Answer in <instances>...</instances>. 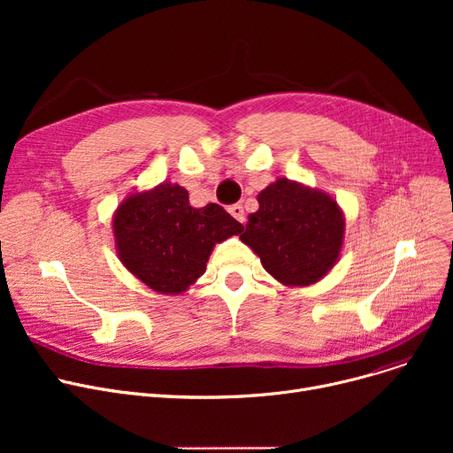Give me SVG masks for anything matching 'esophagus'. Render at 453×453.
<instances>
[{
    "instance_id": "esophagus-1",
    "label": "esophagus",
    "mask_w": 453,
    "mask_h": 453,
    "mask_svg": "<svg viewBox=\"0 0 453 453\" xmlns=\"http://www.w3.org/2000/svg\"><path fill=\"white\" fill-rule=\"evenodd\" d=\"M229 212H231V217H233V219H236V220H239L241 224H244L246 217H244V207H242L241 203H234V205H231V207H229Z\"/></svg>"
}]
</instances>
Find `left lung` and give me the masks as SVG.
Returning <instances> with one entry per match:
<instances>
[{
    "label": "left lung",
    "mask_w": 453,
    "mask_h": 453,
    "mask_svg": "<svg viewBox=\"0 0 453 453\" xmlns=\"http://www.w3.org/2000/svg\"><path fill=\"white\" fill-rule=\"evenodd\" d=\"M241 241L260 257L284 287H308L338 263L345 217L338 202L319 188L277 178L257 196Z\"/></svg>",
    "instance_id": "left-lung-1"
}]
</instances>
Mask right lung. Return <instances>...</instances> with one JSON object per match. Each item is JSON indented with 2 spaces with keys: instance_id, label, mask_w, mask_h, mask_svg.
Listing matches in <instances>:
<instances>
[{
  "instance_id": "right-lung-1",
  "label": "right lung",
  "mask_w": 453,
  "mask_h": 453,
  "mask_svg": "<svg viewBox=\"0 0 453 453\" xmlns=\"http://www.w3.org/2000/svg\"><path fill=\"white\" fill-rule=\"evenodd\" d=\"M111 222L123 266L166 296L193 287L203 275L214 244L244 229L219 203L193 207L187 190L171 181L128 195Z\"/></svg>"
}]
</instances>
